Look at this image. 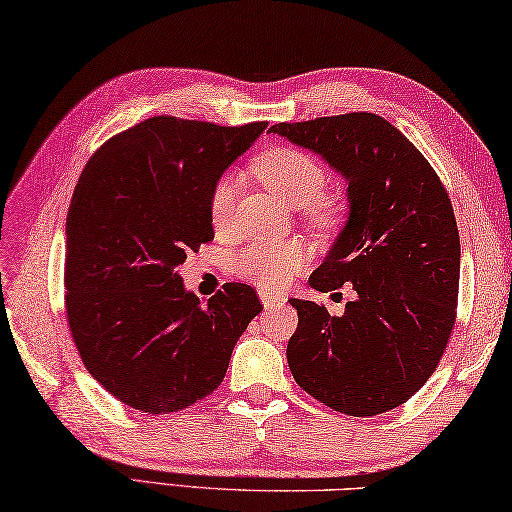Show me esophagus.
Masks as SVG:
<instances>
[{
    "mask_svg": "<svg viewBox=\"0 0 512 512\" xmlns=\"http://www.w3.org/2000/svg\"><path fill=\"white\" fill-rule=\"evenodd\" d=\"M258 297H261V301H263V306L265 308H272V306H281V304H286V297H281V295H274V292H270V290H258Z\"/></svg>",
    "mask_w": 512,
    "mask_h": 512,
    "instance_id": "1",
    "label": "esophagus"
}]
</instances>
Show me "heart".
<instances>
[{"label":"heart","instance_id":"obj_1","mask_svg":"<svg viewBox=\"0 0 512 512\" xmlns=\"http://www.w3.org/2000/svg\"><path fill=\"white\" fill-rule=\"evenodd\" d=\"M251 172L263 186L270 188L283 204L299 208L301 217L313 226L338 224L342 206L338 195L324 190L326 165L301 147L279 145L265 149L251 163ZM236 181L222 177L215 181L208 197V220L215 233L231 229ZM306 249L299 242H251L231 261V270L245 281L263 288H281L304 270Z\"/></svg>","mask_w":512,"mask_h":512}]
</instances>
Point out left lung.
I'll use <instances>...</instances> for the list:
<instances>
[{"mask_svg": "<svg viewBox=\"0 0 512 512\" xmlns=\"http://www.w3.org/2000/svg\"><path fill=\"white\" fill-rule=\"evenodd\" d=\"M270 133L320 154L349 183V220L308 283H351L345 313L290 299L295 381L320 404L354 417L388 413L438 367L456 324L460 238L431 163L374 113L281 122Z\"/></svg>", "mask_w": 512, "mask_h": 512, "instance_id": "1", "label": "left lung"}]
</instances>
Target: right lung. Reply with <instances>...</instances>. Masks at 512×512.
I'll return each instance as SVG.
<instances>
[{"instance_id": "add662e5", "label": "right lung", "mask_w": 512, "mask_h": 512, "mask_svg": "<svg viewBox=\"0 0 512 512\" xmlns=\"http://www.w3.org/2000/svg\"><path fill=\"white\" fill-rule=\"evenodd\" d=\"M265 127L156 115L106 140L81 172L65 222V313L86 370L122 404L165 415L208 397L263 311L247 283L201 306L179 265L213 240L215 181Z\"/></svg>"}]
</instances>
